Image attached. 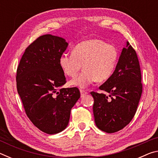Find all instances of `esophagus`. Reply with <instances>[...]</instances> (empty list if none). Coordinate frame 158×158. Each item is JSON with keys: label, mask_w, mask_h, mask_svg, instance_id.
Segmentation results:
<instances>
[{"label": "esophagus", "mask_w": 158, "mask_h": 158, "mask_svg": "<svg viewBox=\"0 0 158 158\" xmlns=\"http://www.w3.org/2000/svg\"><path fill=\"white\" fill-rule=\"evenodd\" d=\"M80 93H81V97H84V95H87V94H88L87 91H85V90H82V89L80 90Z\"/></svg>", "instance_id": "1"}]
</instances>
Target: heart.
<instances>
[{
	"label": "heart",
	"mask_w": 158,
	"mask_h": 158,
	"mask_svg": "<svg viewBox=\"0 0 158 158\" xmlns=\"http://www.w3.org/2000/svg\"><path fill=\"white\" fill-rule=\"evenodd\" d=\"M118 59V52L113 44L99 39L83 41L77 44L73 53H64L60 66L66 75L74 77L84 67V70L69 84L85 88L95 81H104L113 74Z\"/></svg>",
	"instance_id": "obj_1"
}]
</instances>
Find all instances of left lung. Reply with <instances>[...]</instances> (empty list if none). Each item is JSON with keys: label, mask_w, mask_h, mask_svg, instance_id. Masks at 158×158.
<instances>
[{"label": "left lung", "mask_w": 158, "mask_h": 158, "mask_svg": "<svg viewBox=\"0 0 158 158\" xmlns=\"http://www.w3.org/2000/svg\"><path fill=\"white\" fill-rule=\"evenodd\" d=\"M99 89L92 91L95 125L107 133L122 130L132 121L142 93L141 69L135 50L127 42L111 76Z\"/></svg>", "instance_id": "left-lung-1"}]
</instances>
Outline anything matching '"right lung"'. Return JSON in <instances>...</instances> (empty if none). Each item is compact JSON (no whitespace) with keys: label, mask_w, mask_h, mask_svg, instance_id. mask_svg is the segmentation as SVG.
<instances>
[{"label":"right lung","mask_w":158,"mask_h":158,"mask_svg":"<svg viewBox=\"0 0 158 158\" xmlns=\"http://www.w3.org/2000/svg\"><path fill=\"white\" fill-rule=\"evenodd\" d=\"M68 45L62 37L40 36L26 48L17 69V89L26 114L49 135L65 129L80 98L77 87L62 88L67 81L59 59Z\"/></svg>","instance_id":"1"}]
</instances>
